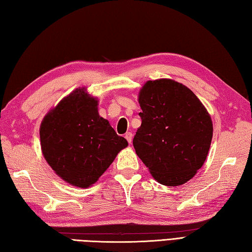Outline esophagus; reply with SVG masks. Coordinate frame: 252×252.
Instances as JSON below:
<instances>
[{"label":"esophagus","instance_id":"obj_1","mask_svg":"<svg viewBox=\"0 0 252 252\" xmlns=\"http://www.w3.org/2000/svg\"><path fill=\"white\" fill-rule=\"evenodd\" d=\"M132 137H133V135H132L131 132H126V141H127V143H129V144L132 143Z\"/></svg>","mask_w":252,"mask_h":252}]
</instances>
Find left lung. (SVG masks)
<instances>
[{"label": "left lung", "mask_w": 252, "mask_h": 252, "mask_svg": "<svg viewBox=\"0 0 252 252\" xmlns=\"http://www.w3.org/2000/svg\"><path fill=\"white\" fill-rule=\"evenodd\" d=\"M142 125L133 138L136 155L165 186L189 182L208 156L212 121L191 91L170 79L147 81L138 95Z\"/></svg>", "instance_id": "1"}]
</instances>
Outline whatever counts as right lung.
<instances>
[{
    "mask_svg": "<svg viewBox=\"0 0 252 252\" xmlns=\"http://www.w3.org/2000/svg\"><path fill=\"white\" fill-rule=\"evenodd\" d=\"M97 99L76 89L47 114L40 126L45 160L67 183L80 189L94 184L127 146L98 115Z\"/></svg>",
    "mask_w": 252,
    "mask_h": 252,
    "instance_id": "right-lung-1",
    "label": "right lung"
}]
</instances>
